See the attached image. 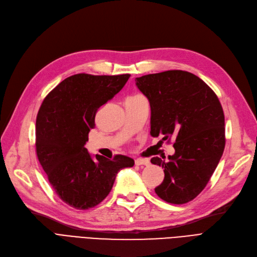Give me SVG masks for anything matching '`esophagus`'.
<instances>
[{"label":"esophagus","mask_w":257,"mask_h":257,"mask_svg":"<svg viewBox=\"0 0 257 257\" xmlns=\"http://www.w3.org/2000/svg\"><path fill=\"white\" fill-rule=\"evenodd\" d=\"M135 165H137V166H149L150 162L148 161V159L138 158V159H136V161H135Z\"/></svg>","instance_id":"esophagus-1"}]
</instances>
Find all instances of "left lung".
<instances>
[{"label": "left lung", "instance_id": "left-lung-1", "mask_svg": "<svg viewBox=\"0 0 257 257\" xmlns=\"http://www.w3.org/2000/svg\"><path fill=\"white\" fill-rule=\"evenodd\" d=\"M136 86L150 102L151 135L175 138V153L165 162V179L157 196L172 204H184L205 188L225 146L224 113L216 93L200 77L182 70L136 77Z\"/></svg>", "mask_w": 257, "mask_h": 257}]
</instances>
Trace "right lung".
I'll use <instances>...</instances> for the list:
<instances>
[{
  "instance_id": "right-lung-1",
  "label": "right lung",
  "mask_w": 257,
  "mask_h": 257,
  "mask_svg": "<svg viewBox=\"0 0 257 257\" xmlns=\"http://www.w3.org/2000/svg\"><path fill=\"white\" fill-rule=\"evenodd\" d=\"M130 74L78 73L59 83L44 98L36 119V153L57 196L76 209L96 206L108 196L117 173L134 159H108L84 148L95 113L116 95Z\"/></svg>"
}]
</instances>
